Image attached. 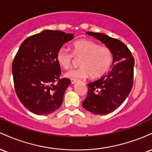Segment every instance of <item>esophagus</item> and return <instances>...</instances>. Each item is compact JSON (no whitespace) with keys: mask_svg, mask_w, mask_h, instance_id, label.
<instances>
[{"mask_svg":"<svg viewBox=\"0 0 152 152\" xmlns=\"http://www.w3.org/2000/svg\"><path fill=\"white\" fill-rule=\"evenodd\" d=\"M71 83H75L76 82H77L78 80V79H75V78H71Z\"/></svg>","mask_w":152,"mask_h":152,"instance_id":"1","label":"esophagus"}]
</instances>
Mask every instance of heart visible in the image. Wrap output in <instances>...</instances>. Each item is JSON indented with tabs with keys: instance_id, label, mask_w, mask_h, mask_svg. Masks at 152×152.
I'll list each match as a JSON object with an SVG mask.
<instances>
[{
	"instance_id": "heart-1",
	"label": "heart",
	"mask_w": 152,
	"mask_h": 152,
	"mask_svg": "<svg viewBox=\"0 0 152 152\" xmlns=\"http://www.w3.org/2000/svg\"><path fill=\"white\" fill-rule=\"evenodd\" d=\"M58 64L64 69H70L76 59H80L81 67L69 71L66 76L71 78H85L89 75L92 79L99 78L107 73L113 61L110 48L101 46L89 39H80L72 46V53L60 48L56 55Z\"/></svg>"
}]
</instances>
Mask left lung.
Segmentation results:
<instances>
[{"instance_id":"8db88e82","label":"left lung","mask_w":152,"mask_h":152,"mask_svg":"<svg viewBox=\"0 0 152 152\" xmlns=\"http://www.w3.org/2000/svg\"><path fill=\"white\" fill-rule=\"evenodd\" d=\"M86 34L97 38L111 49L113 67L108 74L88 83V94L82 105L93 114H108L121 106L132 91L134 58L128 47L118 39L100 33Z\"/></svg>"}]
</instances>
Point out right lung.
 <instances>
[{"label":"right lung","mask_w":152,"mask_h":152,"mask_svg":"<svg viewBox=\"0 0 152 152\" xmlns=\"http://www.w3.org/2000/svg\"><path fill=\"white\" fill-rule=\"evenodd\" d=\"M73 38L71 34L46 30L29 36L20 45L12 64V73L17 96L31 112L47 115L61 106L71 82L60 78L61 69L56 55Z\"/></svg>","instance_id":"add662e5"}]
</instances>
